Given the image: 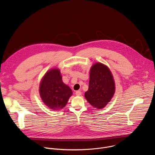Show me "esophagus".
Instances as JSON below:
<instances>
[{
	"instance_id": "34e87169",
	"label": "esophagus",
	"mask_w": 155,
	"mask_h": 155,
	"mask_svg": "<svg viewBox=\"0 0 155 155\" xmlns=\"http://www.w3.org/2000/svg\"><path fill=\"white\" fill-rule=\"evenodd\" d=\"M75 94L77 96H80V95H81V92L80 91H77L75 93Z\"/></svg>"
}]
</instances>
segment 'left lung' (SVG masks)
I'll list each match as a JSON object with an SVG mask.
<instances>
[{
	"mask_svg": "<svg viewBox=\"0 0 155 155\" xmlns=\"http://www.w3.org/2000/svg\"><path fill=\"white\" fill-rule=\"evenodd\" d=\"M115 92L113 75L107 66L101 62L94 63L90 70L88 90L84 97L93 107L104 108L111 101Z\"/></svg>",
	"mask_w": 155,
	"mask_h": 155,
	"instance_id": "8db88e82",
	"label": "left lung"
}]
</instances>
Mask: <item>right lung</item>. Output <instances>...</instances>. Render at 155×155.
Instances as JSON below:
<instances>
[{"label":"right lung","mask_w":155,"mask_h":155,"mask_svg":"<svg viewBox=\"0 0 155 155\" xmlns=\"http://www.w3.org/2000/svg\"><path fill=\"white\" fill-rule=\"evenodd\" d=\"M39 94L42 102L50 109L59 110L67 104L72 95V91L62 81L60 70L52 68L42 77L39 85Z\"/></svg>","instance_id":"right-lung-1"}]
</instances>
